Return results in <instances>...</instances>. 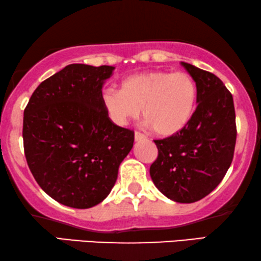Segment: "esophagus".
<instances>
[{"label":"esophagus","mask_w":261,"mask_h":261,"mask_svg":"<svg viewBox=\"0 0 261 261\" xmlns=\"http://www.w3.org/2000/svg\"><path fill=\"white\" fill-rule=\"evenodd\" d=\"M146 135H143L142 133H140V131H136L135 133V140L136 141H142V140H146Z\"/></svg>","instance_id":"obj_1"}]
</instances>
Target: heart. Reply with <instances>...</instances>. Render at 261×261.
Returning a JSON list of instances; mask_svg holds the SVG:
<instances>
[{
  "instance_id": "b5f03b06",
  "label": "heart",
  "mask_w": 261,
  "mask_h": 261,
  "mask_svg": "<svg viewBox=\"0 0 261 261\" xmlns=\"http://www.w3.org/2000/svg\"><path fill=\"white\" fill-rule=\"evenodd\" d=\"M197 88L187 72L151 71L124 79L119 90L102 95L112 120L126 125L143 110V118L159 136H172L189 124L196 107Z\"/></svg>"
}]
</instances>
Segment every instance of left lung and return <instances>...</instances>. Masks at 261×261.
<instances>
[{
	"mask_svg": "<svg viewBox=\"0 0 261 261\" xmlns=\"http://www.w3.org/2000/svg\"><path fill=\"white\" fill-rule=\"evenodd\" d=\"M182 66L196 84V110L183 130L154 141L158 158L149 172L165 196L191 203L222 182L232 163L237 130L232 95L223 82L187 62Z\"/></svg>",
	"mask_w": 261,
	"mask_h": 261,
	"instance_id": "8db88e82",
	"label": "left lung"
}]
</instances>
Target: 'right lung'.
Returning a JSON list of instances; mask_svg holds the SVG:
<instances>
[{"mask_svg":"<svg viewBox=\"0 0 261 261\" xmlns=\"http://www.w3.org/2000/svg\"><path fill=\"white\" fill-rule=\"evenodd\" d=\"M113 66L72 64L38 85L24 111L29 169L49 196L90 208L108 196L135 133L115 125L102 101Z\"/></svg>","mask_w":261,"mask_h":261,"instance_id":"add662e5","label":"right lung"}]
</instances>
